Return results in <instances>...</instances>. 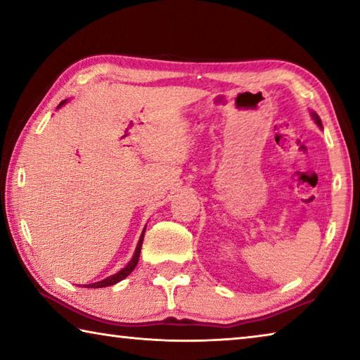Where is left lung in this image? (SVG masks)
I'll return each mask as SVG.
<instances>
[{
	"instance_id": "obj_1",
	"label": "left lung",
	"mask_w": 360,
	"mask_h": 360,
	"mask_svg": "<svg viewBox=\"0 0 360 360\" xmlns=\"http://www.w3.org/2000/svg\"><path fill=\"white\" fill-rule=\"evenodd\" d=\"M313 117H314V122H316V124H318L319 127H322V124H321V119H319V115L313 112Z\"/></svg>"
}]
</instances>
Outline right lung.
<instances>
[{"instance_id": "add662e5", "label": "right lung", "mask_w": 360, "mask_h": 360, "mask_svg": "<svg viewBox=\"0 0 360 360\" xmlns=\"http://www.w3.org/2000/svg\"><path fill=\"white\" fill-rule=\"evenodd\" d=\"M63 103H65V101H62V105H63ZM62 105H60V106H62ZM143 238H144V230H143V235H141V238H139V241H138V246H136L135 255H133V259L130 260V264H129V265H127L125 268H122V270H120L119 273H115V275L109 276V278H106V279H103V281H98V283L87 284V285H84V288H94V289H98V288H108V285H112V284L119 283V281H122V279H125L127 276H129L130 273H131L133 270H135V266H136L138 260H139V252H141Z\"/></svg>"}]
</instances>
